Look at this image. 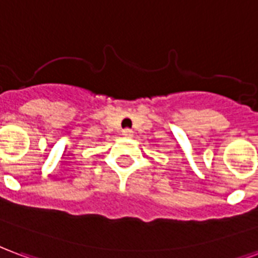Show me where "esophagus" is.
<instances>
[{"label":"esophagus","mask_w":258,"mask_h":258,"mask_svg":"<svg viewBox=\"0 0 258 258\" xmlns=\"http://www.w3.org/2000/svg\"><path fill=\"white\" fill-rule=\"evenodd\" d=\"M121 134H123L124 137H131V135H133V131H131L130 128H125L121 131Z\"/></svg>","instance_id":"obj_1"}]
</instances>
